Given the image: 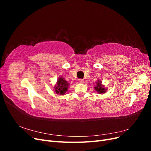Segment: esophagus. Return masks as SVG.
<instances>
[{"label": "esophagus", "mask_w": 151, "mask_h": 151, "mask_svg": "<svg viewBox=\"0 0 151 151\" xmlns=\"http://www.w3.org/2000/svg\"><path fill=\"white\" fill-rule=\"evenodd\" d=\"M84 79H79V82L80 83H84Z\"/></svg>", "instance_id": "34e87169"}]
</instances>
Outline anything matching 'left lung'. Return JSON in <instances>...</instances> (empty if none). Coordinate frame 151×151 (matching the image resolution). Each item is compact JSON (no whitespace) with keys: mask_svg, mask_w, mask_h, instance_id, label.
<instances>
[{"mask_svg":"<svg viewBox=\"0 0 151 151\" xmlns=\"http://www.w3.org/2000/svg\"><path fill=\"white\" fill-rule=\"evenodd\" d=\"M94 89L99 94H102V93H105L106 92V88H104V86L102 84V82L101 81H97V82H96V85L94 87Z\"/></svg>","mask_w":151,"mask_h":151,"instance_id":"8db88e82","label":"left lung"}]
</instances>
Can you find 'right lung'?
Here are the masks:
<instances>
[{"instance_id":"right-lung-1","label":"right lung","mask_w":151,"mask_h":151,"mask_svg":"<svg viewBox=\"0 0 151 151\" xmlns=\"http://www.w3.org/2000/svg\"><path fill=\"white\" fill-rule=\"evenodd\" d=\"M69 83L63 77H60L57 80V84L55 86V91L57 94L64 95L68 90Z\"/></svg>"}]
</instances>
